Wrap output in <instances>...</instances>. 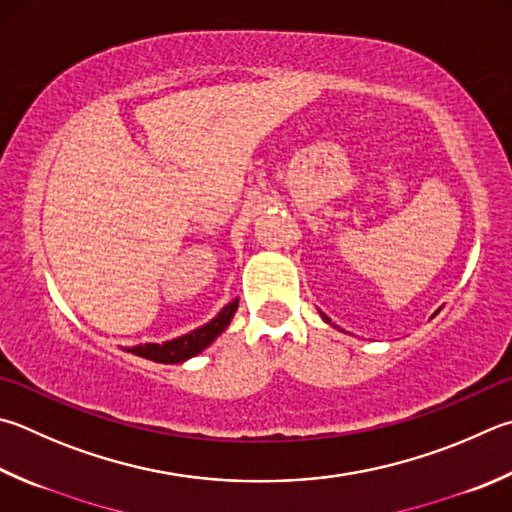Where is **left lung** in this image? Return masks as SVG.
<instances>
[{"instance_id": "obj_1", "label": "left lung", "mask_w": 512, "mask_h": 512, "mask_svg": "<svg viewBox=\"0 0 512 512\" xmlns=\"http://www.w3.org/2000/svg\"><path fill=\"white\" fill-rule=\"evenodd\" d=\"M322 318H324V320H327V322H329V318H327V315H322Z\"/></svg>"}]
</instances>
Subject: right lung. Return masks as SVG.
<instances>
[{
    "label": "right lung",
    "instance_id": "add662e5",
    "mask_svg": "<svg viewBox=\"0 0 512 512\" xmlns=\"http://www.w3.org/2000/svg\"><path fill=\"white\" fill-rule=\"evenodd\" d=\"M239 306V300H232L228 306L219 311V315L215 320H210L208 324H203V327L194 329L190 333H185L181 338H174L170 342H163V345H138L127 349L129 353H136V356H143L147 360H154V362H165V365H174V362H183L192 356H197L199 351L206 349L212 340H215L221 331H224L232 315H235Z\"/></svg>",
    "mask_w": 512,
    "mask_h": 512
}]
</instances>
